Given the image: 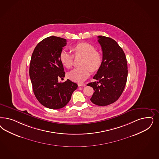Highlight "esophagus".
Returning a JSON list of instances; mask_svg holds the SVG:
<instances>
[{
  "label": "esophagus",
  "mask_w": 159,
  "mask_h": 159,
  "mask_svg": "<svg viewBox=\"0 0 159 159\" xmlns=\"http://www.w3.org/2000/svg\"><path fill=\"white\" fill-rule=\"evenodd\" d=\"M86 85L85 84H82V83H79L78 84V87H85Z\"/></svg>",
  "instance_id": "34e87169"
}]
</instances>
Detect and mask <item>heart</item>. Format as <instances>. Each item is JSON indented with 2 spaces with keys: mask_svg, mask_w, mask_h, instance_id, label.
Segmentation results:
<instances>
[{
  "mask_svg": "<svg viewBox=\"0 0 159 159\" xmlns=\"http://www.w3.org/2000/svg\"><path fill=\"white\" fill-rule=\"evenodd\" d=\"M72 51L75 56H83L82 66L74 68L68 74V77L73 81H84L89 76L91 71H97L102 65L101 54L91 44L85 42L78 43L72 47ZM60 60L64 67L70 68L73 65L74 56L67 50H62L60 55Z\"/></svg>",
  "mask_w": 159,
  "mask_h": 159,
  "instance_id": "b5f03b06",
  "label": "heart"
}]
</instances>
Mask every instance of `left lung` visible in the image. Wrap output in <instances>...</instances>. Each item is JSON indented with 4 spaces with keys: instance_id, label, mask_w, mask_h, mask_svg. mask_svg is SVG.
<instances>
[{
    "instance_id": "1",
    "label": "left lung",
    "mask_w": 159,
    "mask_h": 159,
    "mask_svg": "<svg viewBox=\"0 0 159 159\" xmlns=\"http://www.w3.org/2000/svg\"><path fill=\"white\" fill-rule=\"evenodd\" d=\"M102 50V63L93 79L97 81L88 84L94 92L90 99L98 106L115 102L122 95L128 77L127 60L122 48L113 39L98 36Z\"/></svg>"
}]
</instances>
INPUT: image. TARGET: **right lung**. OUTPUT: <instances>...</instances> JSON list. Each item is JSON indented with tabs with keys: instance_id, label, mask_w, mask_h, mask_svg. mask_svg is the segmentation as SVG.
I'll use <instances>...</instances> for the list:
<instances>
[{
	"instance_id": "1",
	"label": "right lung",
	"mask_w": 159,
	"mask_h": 159,
	"mask_svg": "<svg viewBox=\"0 0 159 159\" xmlns=\"http://www.w3.org/2000/svg\"><path fill=\"white\" fill-rule=\"evenodd\" d=\"M66 44V39L47 37L38 43L31 58L29 75L33 92L41 105L51 109L64 107L78 87L70 80L58 81L59 78L65 77L60 55Z\"/></svg>"
}]
</instances>
